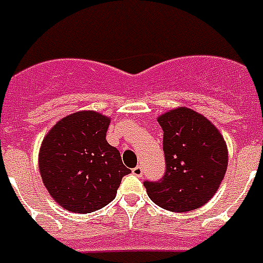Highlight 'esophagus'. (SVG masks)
I'll use <instances>...</instances> for the list:
<instances>
[{"label":"esophagus","mask_w":263,"mask_h":263,"mask_svg":"<svg viewBox=\"0 0 263 263\" xmlns=\"http://www.w3.org/2000/svg\"><path fill=\"white\" fill-rule=\"evenodd\" d=\"M132 174L137 177H142L143 176V167L142 166H137L135 168H132Z\"/></svg>","instance_id":"esophagus-1"}]
</instances>
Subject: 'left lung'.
<instances>
[{"mask_svg":"<svg viewBox=\"0 0 263 263\" xmlns=\"http://www.w3.org/2000/svg\"><path fill=\"white\" fill-rule=\"evenodd\" d=\"M163 129L166 171L159 181H145L152 201L177 213L198 209L212 199L227 170V146L206 117L178 107L157 118Z\"/></svg>","mask_w":263,"mask_h":263,"instance_id":"obj_1","label":"left lung"}]
</instances>
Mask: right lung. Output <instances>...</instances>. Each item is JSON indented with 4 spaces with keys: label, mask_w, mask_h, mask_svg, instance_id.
<instances>
[{
    "label": "right lung",
    "mask_w": 263,
    "mask_h": 263,
    "mask_svg": "<svg viewBox=\"0 0 263 263\" xmlns=\"http://www.w3.org/2000/svg\"><path fill=\"white\" fill-rule=\"evenodd\" d=\"M110 118L96 111L67 116L43 139L39 168L54 201L73 213L99 211L116 198L122 177L131 170L108 145Z\"/></svg>",
    "instance_id": "add662e5"
}]
</instances>
